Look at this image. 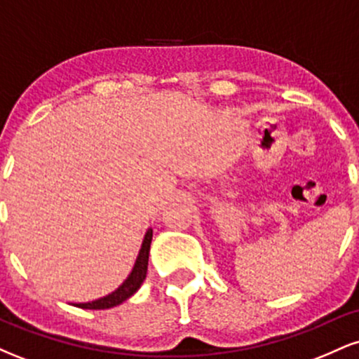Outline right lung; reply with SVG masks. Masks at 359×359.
Returning a JSON list of instances; mask_svg holds the SVG:
<instances>
[{"label": "right lung", "instance_id": "add662e5", "mask_svg": "<svg viewBox=\"0 0 359 359\" xmlns=\"http://www.w3.org/2000/svg\"><path fill=\"white\" fill-rule=\"evenodd\" d=\"M151 236H154V231L148 229L145 238H143L142 243V250H140L137 262H135L133 270L131 273L128 275V278L125 282L119 285L116 290L111 292L109 295L106 297H101L97 300H93V302H84V304H74L76 307L81 309H90V311H97V309H111L116 307L121 302H125L126 299H130L135 292L142 287L143 280L147 277V270H148V255H150V245H151Z\"/></svg>", "mask_w": 359, "mask_h": 359}]
</instances>
